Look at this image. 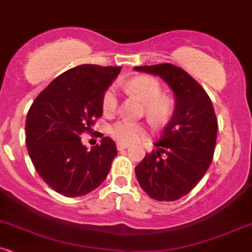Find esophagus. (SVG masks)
Returning <instances> with one entry per match:
<instances>
[{"instance_id":"1","label":"esophagus","mask_w":252,"mask_h":252,"mask_svg":"<svg viewBox=\"0 0 252 252\" xmlns=\"http://www.w3.org/2000/svg\"><path fill=\"white\" fill-rule=\"evenodd\" d=\"M118 150H124V149H127L128 148V144H124V143H118Z\"/></svg>"}]
</instances>
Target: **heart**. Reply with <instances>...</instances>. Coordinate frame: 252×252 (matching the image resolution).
I'll list each match as a JSON object with an SVG mask.
<instances>
[{
    "mask_svg": "<svg viewBox=\"0 0 252 252\" xmlns=\"http://www.w3.org/2000/svg\"><path fill=\"white\" fill-rule=\"evenodd\" d=\"M124 88L129 94L138 96L145 102V113L153 123L161 124L168 118L170 102L168 98L161 96V85L155 78L147 77V75L136 77L128 80L124 85ZM116 108H118V94L114 88H109L102 98V109L104 114H113L115 113ZM110 133L118 142L128 144V143H134L143 139L147 134V131H145L144 125L140 123L124 119L112 126Z\"/></svg>",
    "mask_w": 252,
    "mask_h": 252,
    "instance_id": "heart-1",
    "label": "heart"
}]
</instances>
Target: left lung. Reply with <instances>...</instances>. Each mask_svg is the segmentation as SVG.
<instances>
[{"instance_id":"left-lung-1","label":"left lung","mask_w":252,"mask_h":252,"mask_svg":"<svg viewBox=\"0 0 252 252\" xmlns=\"http://www.w3.org/2000/svg\"><path fill=\"white\" fill-rule=\"evenodd\" d=\"M162 78L174 94L175 108L156 150L134 168L137 180L151 198L177 201L188 194L212 163L218 120L209 96L189 73L170 63L134 67Z\"/></svg>"}]
</instances>
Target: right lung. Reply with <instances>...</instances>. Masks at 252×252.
I'll return each instance as SVG.
<instances>
[{
	"label": "right lung",
	"instance_id": "obj_1",
	"mask_svg": "<svg viewBox=\"0 0 252 252\" xmlns=\"http://www.w3.org/2000/svg\"><path fill=\"white\" fill-rule=\"evenodd\" d=\"M121 67L80 64L51 82L34 99L26 118V147L39 177L66 197L98 188L118 155L114 140L103 137L91 150L80 134L93 132L102 115V98Z\"/></svg>",
	"mask_w": 252,
	"mask_h": 252
}]
</instances>
